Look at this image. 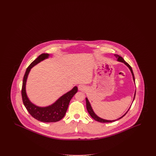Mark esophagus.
Returning <instances> with one entry per match:
<instances>
[{
	"instance_id": "obj_1",
	"label": "esophagus",
	"mask_w": 156,
	"mask_h": 156,
	"mask_svg": "<svg viewBox=\"0 0 156 156\" xmlns=\"http://www.w3.org/2000/svg\"><path fill=\"white\" fill-rule=\"evenodd\" d=\"M85 89H86V87H85V86L84 85L80 84V85H78V89H79L80 90L82 91V90H84Z\"/></svg>"
}]
</instances>
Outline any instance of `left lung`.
<instances>
[{"mask_svg": "<svg viewBox=\"0 0 156 156\" xmlns=\"http://www.w3.org/2000/svg\"><path fill=\"white\" fill-rule=\"evenodd\" d=\"M115 56L116 57V58H118V61L122 62H123L126 66H127V67H129V68L130 69V71H131V73H132V75H133V78L134 82H135L134 76L133 72V70H132V67L130 66V65H129L128 63H127V62H126V61L123 59V58L122 57L119 56V55H118V54H115ZM135 95H136V92H135V93H134L133 101L134 99V98H135ZM86 105H87V111L88 112L89 115H90V116H91L93 119H95V120H97L98 122H101V123H110V122H115V121H116V120H119V119H121V118H122L123 116H125V115H126V113H127V112L129 111V109H130V108H129V110L127 111L126 113H125L124 115H123L122 117H120V118H119V119H116V120H108L102 119V118H101L98 117V116H97V115L94 113V112L93 111V109H92V107H91V105H90V104L89 103V101H88V98H86Z\"/></svg>", "mask_w": 156, "mask_h": 156, "instance_id": "1", "label": "left lung"}]
</instances>
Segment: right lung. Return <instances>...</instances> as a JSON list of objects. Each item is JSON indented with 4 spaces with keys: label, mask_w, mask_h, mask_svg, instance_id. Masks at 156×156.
Instances as JSON below:
<instances>
[{
    "label": "right lung",
    "mask_w": 156,
    "mask_h": 156,
    "mask_svg": "<svg viewBox=\"0 0 156 156\" xmlns=\"http://www.w3.org/2000/svg\"><path fill=\"white\" fill-rule=\"evenodd\" d=\"M48 56V54H41L27 67L23 77L22 96L24 106L34 119L43 122H56L62 119L65 116L69 102L77 92L78 88L75 87L72 90L60 97L55 103L47 107H39L32 104L29 101L26 92V83L31 68L41 61L47 58Z\"/></svg>",
    "instance_id": "obj_1"
}]
</instances>
